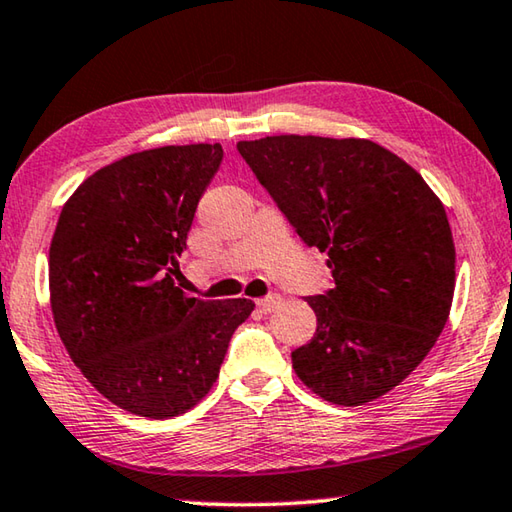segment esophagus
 <instances>
[{
  "instance_id": "obj_1",
  "label": "esophagus",
  "mask_w": 512,
  "mask_h": 512,
  "mask_svg": "<svg viewBox=\"0 0 512 512\" xmlns=\"http://www.w3.org/2000/svg\"><path fill=\"white\" fill-rule=\"evenodd\" d=\"M282 302V298L277 296V293H271V296H266V298H262V300H257V307L264 311V314H268V311H273L277 305H280Z\"/></svg>"
}]
</instances>
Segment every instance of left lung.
Segmentation results:
<instances>
[{
  "mask_svg": "<svg viewBox=\"0 0 512 512\" xmlns=\"http://www.w3.org/2000/svg\"><path fill=\"white\" fill-rule=\"evenodd\" d=\"M237 149L332 268L334 289L307 298L318 325L291 352L296 375L339 406L393 391L452 309L456 250L440 198L411 164L359 137L273 135Z\"/></svg>",
  "mask_w": 512,
  "mask_h": 512,
  "instance_id": "1",
  "label": "left lung"
}]
</instances>
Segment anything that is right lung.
<instances>
[{
    "label": "right lung",
    "mask_w": 512,
    "mask_h": 512,
    "mask_svg": "<svg viewBox=\"0 0 512 512\" xmlns=\"http://www.w3.org/2000/svg\"><path fill=\"white\" fill-rule=\"evenodd\" d=\"M221 160V144L126 155L83 180L51 239V314L69 359L142 418H176L201 402L255 309L246 298H192L171 277Z\"/></svg>",
    "instance_id": "1"
}]
</instances>
